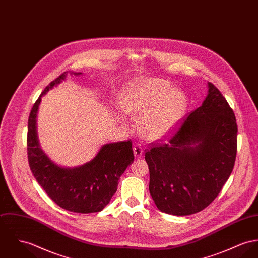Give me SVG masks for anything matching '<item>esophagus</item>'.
I'll return each instance as SVG.
<instances>
[{"mask_svg":"<svg viewBox=\"0 0 258 258\" xmlns=\"http://www.w3.org/2000/svg\"><path fill=\"white\" fill-rule=\"evenodd\" d=\"M133 152H134V155L136 157H141L143 154H144V150H143V147L140 145V144H136L134 147H133Z\"/></svg>","mask_w":258,"mask_h":258,"instance_id":"obj_1","label":"esophagus"}]
</instances>
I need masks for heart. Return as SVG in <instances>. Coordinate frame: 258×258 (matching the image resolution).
I'll return each mask as SVG.
<instances>
[{
    "label": "heart",
    "instance_id": "obj_1",
    "mask_svg": "<svg viewBox=\"0 0 258 258\" xmlns=\"http://www.w3.org/2000/svg\"><path fill=\"white\" fill-rule=\"evenodd\" d=\"M123 110L138 118L143 137L155 141L169 133L185 110L183 95L169 82L147 78L131 87L123 96Z\"/></svg>",
    "mask_w": 258,
    "mask_h": 258
}]
</instances>
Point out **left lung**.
Returning a JSON list of instances; mask_svg holds the SVG:
<instances>
[{
    "label": "left lung",
    "mask_w": 258,
    "mask_h": 258,
    "mask_svg": "<svg viewBox=\"0 0 258 258\" xmlns=\"http://www.w3.org/2000/svg\"><path fill=\"white\" fill-rule=\"evenodd\" d=\"M237 132L232 107L208 83L203 104L183 119L168 142H155L146 151L149 189L157 208L183 216L209 206L233 171Z\"/></svg>",
    "instance_id": "left-lung-1"
}]
</instances>
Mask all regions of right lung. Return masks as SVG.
I'll return each mask as SVG.
<instances>
[{"instance_id":"1","label":"right lung","mask_w":258,"mask_h":258,"mask_svg":"<svg viewBox=\"0 0 258 258\" xmlns=\"http://www.w3.org/2000/svg\"><path fill=\"white\" fill-rule=\"evenodd\" d=\"M68 73L63 72L46 87L31 108L27 130L29 167L39 185L57 206L78 213L98 212L109 203L117 190L121 175L134 160L132 141L106 144L94 159L75 168L59 167L45 155L36 132L38 106L43 95L64 80Z\"/></svg>"}]
</instances>
